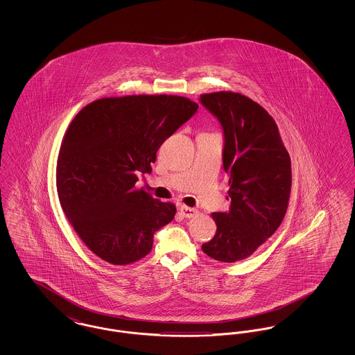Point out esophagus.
<instances>
[{
  "label": "esophagus",
  "mask_w": 355,
  "mask_h": 355,
  "mask_svg": "<svg viewBox=\"0 0 355 355\" xmlns=\"http://www.w3.org/2000/svg\"><path fill=\"white\" fill-rule=\"evenodd\" d=\"M180 211L181 214L185 217V218H194L198 216V210L197 209H193V207H189L185 205H181L180 206Z\"/></svg>",
  "instance_id": "34e87169"
}]
</instances>
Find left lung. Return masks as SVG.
Wrapping results in <instances>:
<instances>
[{"mask_svg":"<svg viewBox=\"0 0 355 355\" xmlns=\"http://www.w3.org/2000/svg\"><path fill=\"white\" fill-rule=\"evenodd\" d=\"M223 128V169L230 209L213 213L217 233L202 252L220 262L246 259L275 233L286 213L291 162L278 126L252 98L236 92L200 96Z\"/></svg>","mask_w":355,"mask_h":355,"instance_id":"obj_1","label":"left lung"}]
</instances>
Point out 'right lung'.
Instances as JSON below:
<instances>
[{
  "label": "right lung",
  "mask_w": 355,
  "mask_h": 355,
  "mask_svg": "<svg viewBox=\"0 0 355 355\" xmlns=\"http://www.w3.org/2000/svg\"><path fill=\"white\" fill-rule=\"evenodd\" d=\"M197 109L171 94L105 97L70 122L57 158L58 200L77 236L103 261L125 266L142 259L154 233L174 218V203L153 198L135 182Z\"/></svg>",
  "instance_id": "right-lung-1"
}]
</instances>
